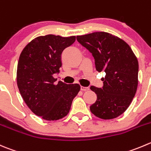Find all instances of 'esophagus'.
Instances as JSON below:
<instances>
[{"label": "esophagus", "mask_w": 151, "mask_h": 151, "mask_svg": "<svg viewBox=\"0 0 151 151\" xmlns=\"http://www.w3.org/2000/svg\"><path fill=\"white\" fill-rule=\"evenodd\" d=\"M80 90L83 91H86L89 90L88 87H84V86H80Z\"/></svg>", "instance_id": "esophagus-1"}]
</instances>
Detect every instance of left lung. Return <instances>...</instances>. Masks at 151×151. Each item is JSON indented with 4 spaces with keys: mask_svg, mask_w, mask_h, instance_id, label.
Segmentation results:
<instances>
[{
    "mask_svg": "<svg viewBox=\"0 0 151 151\" xmlns=\"http://www.w3.org/2000/svg\"><path fill=\"white\" fill-rule=\"evenodd\" d=\"M80 44L93 55L99 72L105 71L103 86H91L96 100L90 106L93 115L102 119L120 116L129 107L138 86L139 63L129 45L115 35L97 32L77 36Z\"/></svg>",
    "mask_w": 151,
    "mask_h": 151,
    "instance_id": "8db88e82",
    "label": "left lung"
}]
</instances>
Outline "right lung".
<instances>
[{
	"mask_svg": "<svg viewBox=\"0 0 151 151\" xmlns=\"http://www.w3.org/2000/svg\"><path fill=\"white\" fill-rule=\"evenodd\" d=\"M75 36L48 35L37 37L28 43L19 58L17 84L31 111L49 121L62 119L68 114L71 103L80 90L79 84L68 85L53 74L60 72L61 55L71 46Z\"/></svg>",
	"mask_w": 151,
	"mask_h": 151,
	"instance_id": "obj_1",
	"label": "right lung"
}]
</instances>
